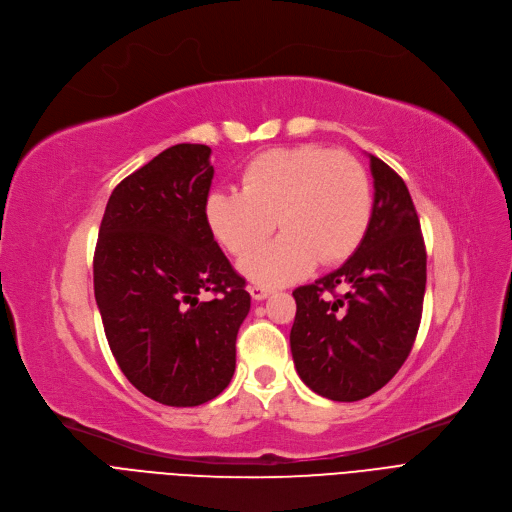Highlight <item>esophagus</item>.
<instances>
[{"instance_id":"34e87169","label":"esophagus","mask_w":512,"mask_h":512,"mask_svg":"<svg viewBox=\"0 0 512 512\" xmlns=\"http://www.w3.org/2000/svg\"><path fill=\"white\" fill-rule=\"evenodd\" d=\"M248 291H250L252 299H256V302H260V299H266L270 293H273V289L264 287V285H250Z\"/></svg>"}]
</instances>
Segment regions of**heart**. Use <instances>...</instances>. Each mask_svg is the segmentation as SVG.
Segmentation results:
<instances>
[{
	"label": "heart",
	"mask_w": 512,
	"mask_h": 512,
	"mask_svg": "<svg viewBox=\"0 0 512 512\" xmlns=\"http://www.w3.org/2000/svg\"><path fill=\"white\" fill-rule=\"evenodd\" d=\"M372 217L370 177L345 150L314 144L270 148L242 171V192L215 190L206 198V221L221 246L245 256L274 228L284 235L239 268L262 285H285L320 262L349 258Z\"/></svg>",
	"instance_id": "1"
}]
</instances>
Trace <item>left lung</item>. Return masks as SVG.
Instances as JSON below:
<instances>
[{"instance_id": "8db88e82", "label": "left lung", "mask_w": 512, "mask_h": 512, "mask_svg": "<svg viewBox=\"0 0 512 512\" xmlns=\"http://www.w3.org/2000/svg\"><path fill=\"white\" fill-rule=\"evenodd\" d=\"M370 169L374 204L362 244L333 273L293 291L295 370L314 393L341 403L374 395L401 370L426 293V246L411 194L374 155Z\"/></svg>"}]
</instances>
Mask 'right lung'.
Here are the masks:
<instances>
[{
	"label": "right lung",
	"instance_id": "obj_1",
	"mask_svg": "<svg viewBox=\"0 0 512 512\" xmlns=\"http://www.w3.org/2000/svg\"><path fill=\"white\" fill-rule=\"evenodd\" d=\"M213 175L206 144L163 150L111 192L95 250V299L115 362L169 407L223 393L250 312L246 279L206 221Z\"/></svg>",
	"mask_w": 512,
	"mask_h": 512
}]
</instances>
